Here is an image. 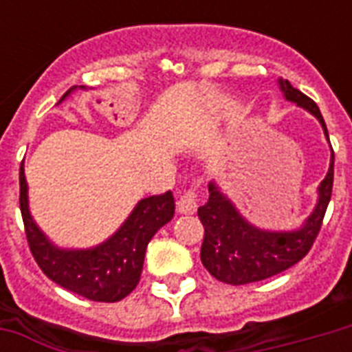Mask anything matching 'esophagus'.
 <instances>
[{
    "instance_id": "esophagus-1",
    "label": "esophagus",
    "mask_w": 352,
    "mask_h": 352,
    "mask_svg": "<svg viewBox=\"0 0 352 352\" xmlns=\"http://www.w3.org/2000/svg\"><path fill=\"white\" fill-rule=\"evenodd\" d=\"M177 206H179V212H181V214H195V210H197L199 206L195 190H188V192L181 193Z\"/></svg>"
}]
</instances>
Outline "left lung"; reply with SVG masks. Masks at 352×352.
Segmentation results:
<instances>
[{"mask_svg":"<svg viewBox=\"0 0 352 352\" xmlns=\"http://www.w3.org/2000/svg\"><path fill=\"white\" fill-rule=\"evenodd\" d=\"M278 85L285 100L294 102L322 124L329 140L327 126L320 107L294 89L289 80L279 78ZM334 179V151L331 148V164L325 179L318 186V201L303 225L294 230H265L252 225L241 215L235 204L226 197L219 184L210 181L208 203L199 206V219L204 226V241L201 246V261L215 279L228 285H246L272 278L301 261L311 250L323 215L331 201Z\"/></svg>","mask_w":352,"mask_h":352,"instance_id":"obj_1","label":"left lung"}]
</instances>
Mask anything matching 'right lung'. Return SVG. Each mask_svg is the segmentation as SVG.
<instances>
[{"label":"right lung","instance_id":"right-lung-1","mask_svg":"<svg viewBox=\"0 0 352 352\" xmlns=\"http://www.w3.org/2000/svg\"><path fill=\"white\" fill-rule=\"evenodd\" d=\"M74 89L76 85L60 102L65 100ZM80 89L85 87L80 85ZM19 208L30 252L47 278L87 300L115 303L124 300L138 285L148 243L159 228L173 219L175 199L171 192L140 199L120 228L104 243L91 248H60L32 219L29 184L21 162Z\"/></svg>","mask_w":352,"mask_h":352}]
</instances>
